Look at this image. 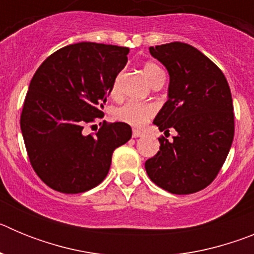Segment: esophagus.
Listing matches in <instances>:
<instances>
[{
  "label": "esophagus",
  "instance_id": "esophagus-1",
  "mask_svg": "<svg viewBox=\"0 0 254 254\" xmlns=\"http://www.w3.org/2000/svg\"><path fill=\"white\" fill-rule=\"evenodd\" d=\"M132 136H133L134 138L141 137V136H143V132L138 131V129H133V132H132Z\"/></svg>",
  "mask_w": 254,
  "mask_h": 254
}]
</instances>
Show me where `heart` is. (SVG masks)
Returning <instances> with one entry per match:
<instances>
[{
    "mask_svg": "<svg viewBox=\"0 0 254 254\" xmlns=\"http://www.w3.org/2000/svg\"><path fill=\"white\" fill-rule=\"evenodd\" d=\"M158 71H160V68L155 64H150V62L149 64H145L142 67V72L145 77L147 78V81H150V78ZM116 87L117 85L113 84L111 89L112 93L116 91ZM154 113L155 108L151 104H141V103L137 102H128L117 109L116 117L120 121H122V122L128 123V125L133 126V127H142V126H145L151 120Z\"/></svg>",
    "mask_w": 254,
    "mask_h": 254,
    "instance_id": "heart-1",
    "label": "heart"
}]
</instances>
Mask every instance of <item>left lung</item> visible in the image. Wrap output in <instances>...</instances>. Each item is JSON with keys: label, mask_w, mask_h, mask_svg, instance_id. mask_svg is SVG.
I'll list each match as a JSON object with an SVG mask.
<instances>
[{"label": "left lung", "mask_w": 254, "mask_h": 254, "mask_svg": "<svg viewBox=\"0 0 254 254\" xmlns=\"http://www.w3.org/2000/svg\"><path fill=\"white\" fill-rule=\"evenodd\" d=\"M169 73L168 100L154 120L173 141L159 138L160 150L145 163L149 178L174 194H190L216 178L234 138V113L225 76L202 52L173 42L150 47Z\"/></svg>", "instance_id": "obj_1"}]
</instances>
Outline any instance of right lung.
Wrapping results in <instances>:
<instances>
[{"label": "right lung", "mask_w": 254, "mask_h": 254, "mask_svg": "<svg viewBox=\"0 0 254 254\" xmlns=\"http://www.w3.org/2000/svg\"><path fill=\"white\" fill-rule=\"evenodd\" d=\"M127 47L81 43L58 49L31 78L20 127L31 167L52 190L81 193L102 183L118 146L131 138L127 123L84 127L102 118L107 96L127 64Z\"/></svg>", "instance_id": "1"}]
</instances>
